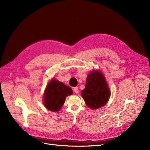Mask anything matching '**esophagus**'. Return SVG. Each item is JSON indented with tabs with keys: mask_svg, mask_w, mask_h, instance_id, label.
Segmentation results:
<instances>
[{
	"mask_svg": "<svg viewBox=\"0 0 150 150\" xmlns=\"http://www.w3.org/2000/svg\"><path fill=\"white\" fill-rule=\"evenodd\" d=\"M73 91H74L75 93L78 94V93H79V89H78V87H74V88H73Z\"/></svg>",
	"mask_w": 150,
	"mask_h": 150,
	"instance_id": "esophagus-1",
	"label": "esophagus"
}]
</instances>
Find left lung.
Here are the masks:
<instances>
[{
	"label": "left lung",
	"mask_w": 150,
	"mask_h": 150,
	"mask_svg": "<svg viewBox=\"0 0 150 150\" xmlns=\"http://www.w3.org/2000/svg\"><path fill=\"white\" fill-rule=\"evenodd\" d=\"M81 94L90 108L98 109L105 105L110 97V91L101 72L94 71L88 74Z\"/></svg>",
	"instance_id": "8db88e82"
}]
</instances>
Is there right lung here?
<instances>
[{
  "label": "right lung",
  "mask_w": 150,
  "mask_h": 150,
  "mask_svg": "<svg viewBox=\"0 0 150 150\" xmlns=\"http://www.w3.org/2000/svg\"><path fill=\"white\" fill-rule=\"evenodd\" d=\"M72 91L69 86L56 80L52 79L48 84L44 95V104L51 111H58L65 102L68 95H71Z\"/></svg>",
  "instance_id": "obj_1"
}]
</instances>
